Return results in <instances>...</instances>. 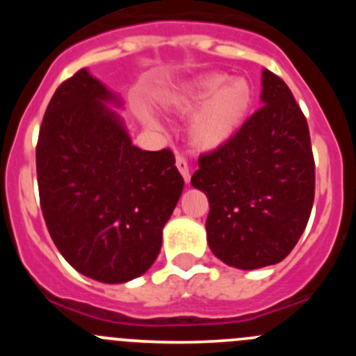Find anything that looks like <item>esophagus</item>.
Masks as SVG:
<instances>
[{
    "label": "esophagus",
    "mask_w": 356,
    "mask_h": 356,
    "mask_svg": "<svg viewBox=\"0 0 356 356\" xmlns=\"http://www.w3.org/2000/svg\"><path fill=\"white\" fill-rule=\"evenodd\" d=\"M176 168H178V171H180L181 176H184L185 184H188V180H191V169H188L187 159L181 155L176 156Z\"/></svg>",
    "instance_id": "esophagus-1"
}]
</instances>
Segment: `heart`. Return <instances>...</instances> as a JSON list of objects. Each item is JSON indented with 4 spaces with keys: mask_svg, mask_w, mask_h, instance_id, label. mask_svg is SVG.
Masks as SVG:
<instances>
[{
    "mask_svg": "<svg viewBox=\"0 0 356 356\" xmlns=\"http://www.w3.org/2000/svg\"><path fill=\"white\" fill-rule=\"evenodd\" d=\"M253 105V89L244 78L212 74L196 81L172 99L180 114H196L188 122V139L197 149L213 151L234 140ZM153 127L156 121L147 118Z\"/></svg>",
    "mask_w": 356,
    "mask_h": 356,
    "instance_id": "heart-1",
    "label": "heart"
}]
</instances>
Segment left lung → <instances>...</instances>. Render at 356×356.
<instances>
[{
	"instance_id": "1",
	"label": "left lung",
	"mask_w": 356,
	"mask_h": 356,
	"mask_svg": "<svg viewBox=\"0 0 356 356\" xmlns=\"http://www.w3.org/2000/svg\"><path fill=\"white\" fill-rule=\"evenodd\" d=\"M260 99L262 106L234 140L200 156L191 178L209 197L210 250L246 271L282 262L291 253L316 193L308 124L291 89L264 69Z\"/></svg>"
}]
</instances>
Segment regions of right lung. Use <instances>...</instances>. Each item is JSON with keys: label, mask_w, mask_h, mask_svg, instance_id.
Instances as JSON below:
<instances>
[{"label": "right lung", "mask_w": 356, "mask_h": 356, "mask_svg": "<svg viewBox=\"0 0 356 356\" xmlns=\"http://www.w3.org/2000/svg\"><path fill=\"white\" fill-rule=\"evenodd\" d=\"M121 105L87 69L49 102L37 143L40 209L55 246L78 273L124 284L153 266L184 191L171 149L131 144Z\"/></svg>", "instance_id": "right-lung-1"}]
</instances>
